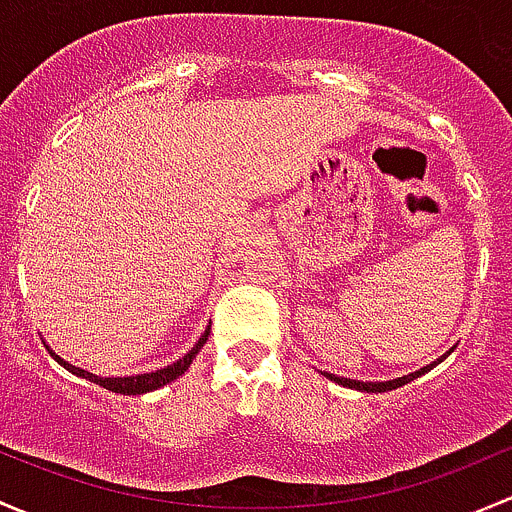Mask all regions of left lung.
I'll return each mask as SVG.
<instances>
[{
    "label": "left lung",
    "mask_w": 512,
    "mask_h": 512,
    "mask_svg": "<svg viewBox=\"0 0 512 512\" xmlns=\"http://www.w3.org/2000/svg\"><path fill=\"white\" fill-rule=\"evenodd\" d=\"M456 347V345H453ZM453 347L449 352H444V355L439 357V360H434L431 362V365H426V367H421V370H416V372H409V374H404V377H397V379H387V382H360V379H347V377H337V374H330V372H323L325 377L330 379V382H335V384H342V387H347V389H357V392H392V389H397V387H404V384H409V382H414L416 377H421V374H426L429 370H434L436 365H439V362H444L446 357L451 355L453 352Z\"/></svg>",
    "instance_id": "1"
}]
</instances>
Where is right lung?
<instances>
[{"label":"right lung","instance_id":"obj_1","mask_svg":"<svg viewBox=\"0 0 512 512\" xmlns=\"http://www.w3.org/2000/svg\"><path fill=\"white\" fill-rule=\"evenodd\" d=\"M209 330H212V325H207V330H204L202 337H199L197 345H194L192 350L187 352V355L179 357L177 362H172V365H167V367H160V370H155V372L133 374V377H98V374H93V372H88V370H81V367L68 365V362L63 360V357L56 355V352L51 350L49 345H46V342H44V345H46V350L51 352V357H54V360L63 367V370L76 374V377L88 379V382L100 384V387L110 389V392H118V394H147V392H155V389L165 387V384L175 382L177 377H182V374L189 370V365H192V362H194V357L199 355V350H202V347H204V342L209 340Z\"/></svg>","mask_w":512,"mask_h":512}]
</instances>
